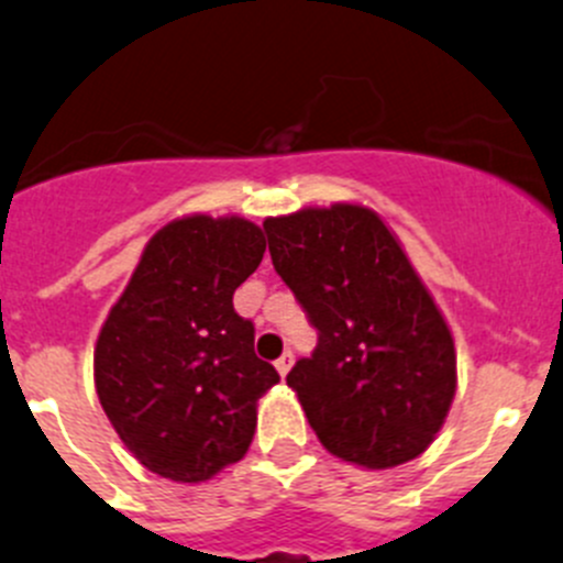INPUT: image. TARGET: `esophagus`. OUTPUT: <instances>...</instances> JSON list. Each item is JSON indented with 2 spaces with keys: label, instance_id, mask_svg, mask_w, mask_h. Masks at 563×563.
Returning a JSON list of instances; mask_svg holds the SVG:
<instances>
[{
  "label": "esophagus",
  "instance_id": "34e87169",
  "mask_svg": "<svg viewBox=\"0 0 563 563\" xmlns=\"http://www.w3.org/2000/svg\"><path fill=\"white\" fill-rule=\"evenodd\" d=\"M291 365H294V354L291 352H283L280 357L275 360V368H277V374H280V376H286L288 371H291Z\"/></svg>",
  "mask_w": 563,
  "mask_h": 563
}]
</instances>
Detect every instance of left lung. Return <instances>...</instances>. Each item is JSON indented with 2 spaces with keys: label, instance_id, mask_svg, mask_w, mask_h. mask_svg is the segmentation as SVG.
Segmentation results:
<instances>
[{
  "label": "left lung",
  "instance_id": "8db88e82",
  "mask_svg": "<svg viewBox=\"0 0 563 563\" xmlns=\"http://www.w3.org/2000/svg\"><path fill=\"white\" fill-rule=\"evenodd\" d=\"M272 264L319 330L288 387L330 454L387 471L434 443L456 396L451 327L396 233L360 203L266 217Z\"/></svg>",
  "mask_w": 563,
  "mask_h": 563
}]
</instances>
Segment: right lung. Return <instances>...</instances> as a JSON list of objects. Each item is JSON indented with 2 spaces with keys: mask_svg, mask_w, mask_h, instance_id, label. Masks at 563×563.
<instances>
[{
  "mask_svg": "<svg viewBox=\"0 0 563 563\" xmlns=\"http://www.w3.org/2000/svg\"><path fill=\"white\" fill-rule=\"evenodd\" d=\"M266 239L239 214H187L145 244L92 354L96 393L136 462L200 484L253 443L258 398L280 382L255 357V327L233 291L258 269Z\"/></svg>",
  "mask_w": 563,
  "mask_h": 563,
  "instance_id": "obj_1",
  "label": "right lung"
}]
</instances>
